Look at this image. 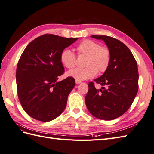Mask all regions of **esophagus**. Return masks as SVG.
Returning <instances> with one entry per match:
<instances>
[{
  "instance_id": "esophagus-1",
  "label": "esophagus",
  "mask_w": 154,
  "mask_h": 154,
  "mask_svg": "<svg viewBox=\"0 0 154 154\" xmlns=\"http://www.w3.org/2000/svg\"><path fill=\"white\" fill-rule=\"evenodd\" d=\"M82 81H79V80H76V84H79V83H82Z\"/></svg>"
}]
</instances>
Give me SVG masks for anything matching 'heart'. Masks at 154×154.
Listing matches in <instances>:
<instances>
[{"instance_id":"obj_1","label":"heart","mask_w":154,"mask_h":154,"mask_svg":"<svg viewBox=\"0 0 154 154\" xmlns=\"http://www.w3.org/2000/svg\"><path fill=\"white\" fill-rule=\"evenodd\" d=\"M79 56H85V68L74 69L67 72V75L76 80L82 81L94 78L97 72L103 73L109 68L111 53L106 46H101L98 42L91 40H84L76 47ZM60 61L64 67L73 68L76 65V57L72 51L66 49L60 54Z\"/></svg>"}]
</instances>
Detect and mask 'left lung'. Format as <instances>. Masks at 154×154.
I'll use <instances>...</instances> for the list:
<instances>
[{
	"instance_id": "8db88e82",
	"label": "left lung",
	"mask_w": 154,
	"mask_h": 154,
	"mask_svg": "<svg viewBox=\"0 0 154 154\" xmlns=\"http://www.w3.org/2000/svg\"><path fill=\"white\" fill-rule=\"evenodd\" d=\"M91 36L105 42L110 51L111 60L103 75L94 80L103 86L101 88L96 89L93 82L88 83L85 104L94 117L112 120L127 112L136 96L139 87L137 62L121 41L105 35Z\"/></svg>"
}]
</instances>
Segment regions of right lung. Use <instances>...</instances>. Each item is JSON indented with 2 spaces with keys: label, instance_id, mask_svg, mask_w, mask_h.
Returning <instances> with one entry per match:
<instances>
[{
  "label": "right lung",
  "instance_id": "add662e5",
  "mask_svg": "<svg viewBox=\"0 0 154 154\" xmlns=\"http://www.w3.org/2000/svg\"><path fill=\"white\" fill-rule=\"evenodd\" d=\"M77 40L45 34L31 42L22 53L16 71L17 94L31 118L50 122L66 109L76 83L72 77L57 82L64 72L60 54Z\"/></svg>",
  "mask_w": 154,
  "mask_h": 154
}]
</instances>
